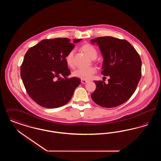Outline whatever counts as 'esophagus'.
<instances>
[{"label":"esophagus","mask_w":161,"mask_h":161,"mask_svg":"<svg viewBox=\"0 0 161 161\" xmlns=\"http://www.w3.org/2000/svg\"><path fill=\"white\" fill-rule=\"evenodd\" d=\"M81 83H83V84H86V83H88V82H89V81L86 80H83V79H81Z\"/></svg>","instance_id":"esophagus-1"}]
</instances>
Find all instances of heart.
<instances>
[{
	"label": "heart",
	"mask_w": 161,
	"mask_h": 161,
	"mask_svg": "<svg viewBox=\"0 0 161 161\" xmlns=\"http://www.w3.org/2000/svg\"><path fill=\"white\" fill-rule=\"evenodd\" d=\"M81 50L87 54L91 59H95L98 53L95 47L89 43H86L81 46ZM75 50L72 49L66 55L65 60L67 64L70 68L74 67V55ZM96 68L91 66L87 68H80L75 70L72 72V75L83 80H89L96 73Z\"/></svg>",
	"instance_id": "heart-1"
}]
</instances>
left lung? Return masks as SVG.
Here are the masks:
<instances>
[{
    "label": "left lung",
    "instance_id": "obj_1",
    "mask_svg": "<svg viewBox=\"0 0 161 161\" xmlns=\"http://www.w3.org/2000/svg\"><path fill=\"white\" fill-rule=\"evenodd\" d=\"M99 46L104 61L101 74L109 76L108 83L95 81L92 100L103 107L118 106L130 98L141 78L142 62L136 49L125 40L100 37L91 40Z\"/></svg>",
    "mask_w": 161,
    "mask_h": 161
}]
</instances>
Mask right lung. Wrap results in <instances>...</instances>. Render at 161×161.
I'll return each instance as SVG.
<instances>
[{
  "mask_svg": "<svg viewBox=\"0 0 161 161\" xmlns=\"http://www.w3.org/2000/svg\"><path fill=\"white\" fill-rule=\"evenodd\" d=\"M81 39L74 40V43ZM68 38L43 40L25 55L20 75L26 91L38 105L54 108L71 99L81 80L70 74L65 57L75 45Z\"/></svg>",
  "mask_w": 161,
  "mask_h": 161,
  "instance_id": "add662e5",
  "label": "right lung"
}]
</instances>
